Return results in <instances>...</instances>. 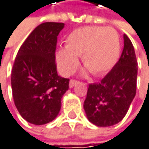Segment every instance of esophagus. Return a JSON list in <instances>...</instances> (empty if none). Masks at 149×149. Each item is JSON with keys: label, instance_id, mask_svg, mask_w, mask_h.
Masks as SVG:
<instances>
[{"label": "esophagus", "instance_id": "1", "mask_svg": "<svg viewBox=\"0 0 149 149\" xmlns=\"http://www.w3.org/2000/svg\"><path fill=\"white\" fill-rule=\"evenodd\" d=\"M76 83H78L77 81H75V80H70V81H69V88H72L73 87H74V85H75Z\"/></svg>", "mask_w": 149, "mask_h": 149}]
</instances>
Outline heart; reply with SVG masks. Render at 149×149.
Returning <instances> with one entry per match:
<instances>
[{"label": "heart", "mask_w": 149, "mask_h": 149, "mask_svg": "<svg viewBox=\"0 0 149 149\" xmlns=\"http://www.w3.org/2000/svg\"><path fill=\"white\" fill-rule=\"evenodd\" d=\"M120 53V42L115 30L97 26L84 27L68 35L65 48L56 52V61L59 70L68 75L75 70L77 57L81 56L83 65L94 75L100 76L114 67Z\"/></svg>", "instance_id": "1"}]
</instances>
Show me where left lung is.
<instances>
[{"mask_svg":"<svg viewBox=\"0 0 149 149\" xmlns=\"http://www.w3.org/2000/svg\"><path fill=\"white\" fill-rule=\"evenodd\" d=\"M118 62L99 83L89 84L84 110L88 120L98 127L120 122L136 94L137 60L134 46L126 35Z\"/></svg>","mask_w":149,"mask_h":149,"instance_id":"obj_1","label":"left lung"}]
</instances>
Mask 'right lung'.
Segmentation results:
<instances>
[{
	"label": "right lung",
	"mask_w": 149,
	"mask_h": 149,
	"mask_svg": "<svg viewBox=\"0 0 149 149\" xmlns=\"http://www.w3.org/2000/svg\"><path fill=\"white\" fill-rule=\"evenodd\" d=\"M64 23L44 22L20 47L11 74L15 107L22 117L35 125L56 118L69 79L58 75L55 64L57 36Z\"/></svg>",
	"instance_id": "1"
}]
</instances>
